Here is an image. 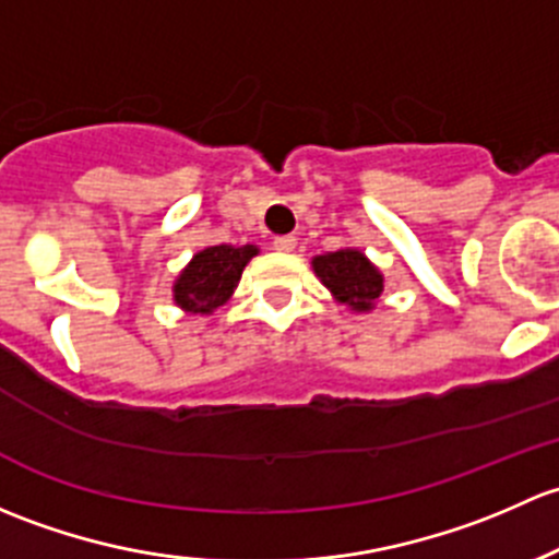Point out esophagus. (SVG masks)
I'll list each match as a JSON object with an SVG mask.
<instances>
[{"label":"esophagus","mask_w":559,"mask_h":559,"mask_svg":"<svg viewBox=\"0 0 559 559\" xmlns=\"http://www.w3.org/2000/svg\"><path fill=\"white\" fill-rule=\"evenodd\" d=\"M272 247L277 252H290L293 247H296V237H293V234H287V237H274Z\"/></svg>","instance_id":"34e87169"}]
</instances>
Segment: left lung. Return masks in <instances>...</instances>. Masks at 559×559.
Segmentation results:
<instances>
[{"mask_svg":"<svg viewBox=\"0 0 559 559\" xmlns=\"http://www.w3.org/2000/svg\"><path fill=\"white\" fill-rule=\"evenodd\" d=\"M314 274L342 304L368 312L382 293V274L360 250H338L314 258Z\"/></svg>","mask_w":559,"mask_h":559,"instance_id":"obj_1","label":"left lung"}]
</instances>
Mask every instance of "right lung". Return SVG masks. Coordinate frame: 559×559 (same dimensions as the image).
Returning <instances> with one entry per match:
<instances>
[{"mask_svg": "<svg viewBox=\"0 0 559 559\" xmlns=\"http://www.w3.org/2000/svg\"><path fill=\"white\" fill-rule=\"evenodd\" d=\"M258 252V247H231L217 245L206 247L188 263L186 272L175 282V301L186 312L210 314L221 304L228 301L237 282L245 272L247 261Z\"/></svg>", "mask_w": 559, "mask_h": 559, "instance_id": "right-lung-1", "label": "right lung"}]
</instances>
